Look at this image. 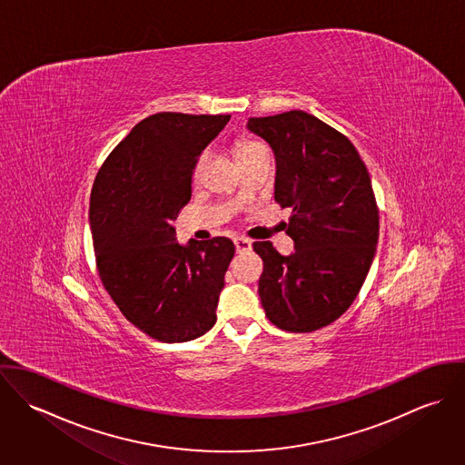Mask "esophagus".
Returning <instances> with one entry per match:
<instances>
[{"label": "esophagus", "instance_id": "esophagus-1", "mask_svg": "<svg viewBox=\"0 0 465 465\" xmlns=\"http://www.w3.org/2000/svg\"><path fill=\"white\" fill-rule=\"evenodd\" d=\"M234 247H236V252H249L252 251V242L243 236H238L234 238Z\"/></svg>", "mask_w": 465, "mask_h": 465}]
</instances>
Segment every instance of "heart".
Returning <instances> with one entry per match:
<instances>
[{
  "label": "heart",
  "instance_id": "heart-1",
  "mask_svg": "<svg viewBox=\"0 0 465 465\" xmlns=\"http://www.w3.org/2000/svg\"><path fill=\"white\" fill-rule=\"evenodd\" d=\"M262 146H263V144H262V143H256V141H243V143L238 144L236 155H238V159H240L242 155H245V153H249V152H252V150H258V148H262ZM205 159H207L205 153H202L199 159H197V163H195V166H193V181H199Z\"/></svg>",
  "mask_w": 465,
  "mask_h": 465
}]
</instances>
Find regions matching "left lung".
Instances as JSON below:
<instances>
[{"label":"left lung","instance_id":"left-lung-1","mask_svg":"<svg viewBox=\"0 0 465 465\" xmlns=\"http://www.w3.org/2000/svg\"><path fill=\"white\" fill-rule=\"evenodd\" d=\"M247 129L275 155V202L292 207L286 234L295 252L256 242L260 297L279 330L317 331L356 299L372 265L380 216L369 172L354 144L304 111L249 118Z\"/></svg>","mask_w":465,"mask_h":465}]
</instances>
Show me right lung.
<instances>
[{
    "mask_svg": "<svg viewBox=\"0 0 465 465\" xmlns=\"http://www.w3.org/2000/svg\"><path fill=\"white\" fill-rule=\"evenodd\" d=\"M231 116L159 113L139 122L100 168L89 223L102 282L148 336L195 340L216 322L234 243L181 245L173 222L192 199L193 166Z\"/></svg>",
    "mask_w": 465,
    "mask_h": 465,
    "instance_id": "1",
    "label": "right lung"
}]
</instances>
